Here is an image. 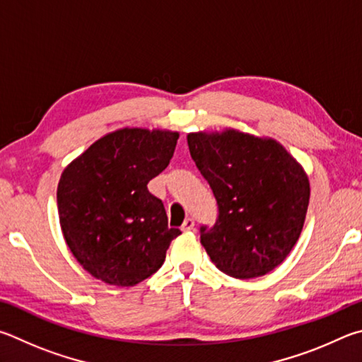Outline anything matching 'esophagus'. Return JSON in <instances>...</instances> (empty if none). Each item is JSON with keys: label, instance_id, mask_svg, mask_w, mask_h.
Wrapping results in <instances>:
<instances>
[{"label": "esophagus", "instance_id": "obj_1", "mask_svg": "<svg viewBox=\"0 0 362 362\" xmlns=\"http://www.w3.org/2000/svg\"><path fill=\"white\" fill-rule=\"evenodd\" d=\"M194 226H195L194 219L192 218H186L185 223H182V226H181V230L182 232H189V230L194 229Z\"/></svg>", "mask_w": 362, "mask_h": 362}]
</instances>
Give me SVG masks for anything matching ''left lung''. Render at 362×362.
<instances>
[{
    "label": "left lung",
    "instance_id": "1",
    "mask_svg": "<svg viewBox=\"0 0 362 362\" xmlns=\"http://www.w3.org/2000/svg\"><path fill=\"white\" fill-rule=\"evenodd\" d=\"M195 165L218 202L213 227H200L214 265L233 278L262 276L288 257L305 221L310 182L272 138L227 129L189 133Z\"/></svg>",
    "mask_w": 362,
    "mask_h": 362
}]
</instances>
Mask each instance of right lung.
Here are the masks:
<instances>
[{"mask_svg":"<svg viewBox=\"0 0 362 362\" xmlns=\"http://www.w3.org/2000/svg\"><path fill=\"white\" fill-rule=\"evenodd\" d=\"M177 138L170 130L120 129L63 170L57 189L63 237L97 280L135 286L162 267L181 230L168 229L148 182L168 167Z\"/></svg>","mask_w":362,"mask_h":362,"instance_id":"right-lung-1","label":"right lung"}]
</instances>
